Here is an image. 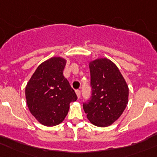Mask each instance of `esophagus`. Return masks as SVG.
<instances>
[{"instance_id":"obj_1","label":"esophagus","mask_w":157,"mask_h":157,"mask_svg":"<svg viewBox=\"0 0 157 157\" xmlns=\"http://www.w3.org/2000/svg\"><path fill=\"white\" fill-rule=\"evenodd\" d=\"M75 93H76V95H77V97H78V98H80V96H81L80 90H75Z\"/></svg>"}]
</instances>
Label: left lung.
Segmentation results:
<instances>
[{
	"label": "left lung",
	"mask_w": 157,
	"mask_h": 157,
	"mask_svg": "<svg viewBox=\"0 0 157 157\" xmlns=\"http://www.w3.org/2000/svg\"><path fill=\"white\" fill-rule=\"evenodd\" d=\"M89 68L91 96L83 103V109L92 124L109 126L126 107L128 87L118 67L106 58L92 61Z\"/></svg>",
	"instance_id": "8db88e82"
}]
</instances>
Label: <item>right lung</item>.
<instances>
[{"instance_id": "add662e5", "label": "right lung", "mask_w": 157, "mask_h": 157, "mask_svg": "<svg viewBox=\"0 0 157 157\" xmlns=\"http://www.w3.org/2000/svg\"><path fill=\"white\" fill-rule=\"evenodd\" d=\"M66 60L52 57L38 66L25 87V98L31 113L44 125L54 126L63 121L69 103L77 95L63 76Z\"/></svg>"}]
</instances>
